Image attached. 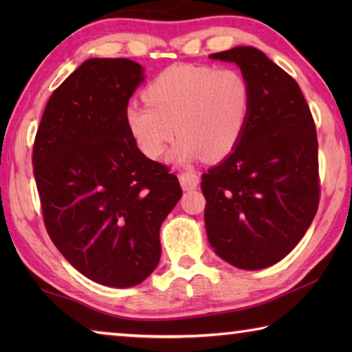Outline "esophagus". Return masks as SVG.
Returning <instances> with one entry per match:
<instances>
[{"instance_id": "esophagus-1", "label": "esophagus", "mask_w": 352, "mask_h": 352, "mask_svg": "<svg viewBox=\"0 0 352 352\" xmlns=\"http://www.w3.org/2000/svg\"><path fill=\"white\" fill-rule=\"evenodd\" d=\"M178 180H180L182 188L184 190H190V189H195L199 186L200 183V178L199 175L195 174L192 170H186V172H182L180 175H178Z\"/></svg>"}]
</instances>
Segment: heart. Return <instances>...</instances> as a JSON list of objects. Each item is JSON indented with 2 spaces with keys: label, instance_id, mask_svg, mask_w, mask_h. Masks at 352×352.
I'll return each instance as SVG.
<instances>
[{
  "label": "heart",
  "instance_id": "obj_1",
  "mask_svg": "<svg viewBox=\"0 0 352 352\" xmlns=\"http://www.w3.org/2000/svg\"><path fill=\"white\" fill-rule=\"evenodd\" d=\"M146 104L130 102L126 124L146 157L163 155L175 132L170 151L175 163L205 157L219 162L233 153L245 133L253 94L236 68L177 63L155 76L144 88Z\"/></svg>",
  "mask_w": 352,
  "mask_h": 352
}]
</instances>
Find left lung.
Here are the masks:
<instances>
[{
  "label": "left lung",
  "instance_id": "obj_1",
  "mask_svg": "<svg viewBox=\"0 0 352 352\" xmlns=\"http://www.w3.org/2000/svg\"><path fill=\"white\" fill-rule=\"evenodd\" d=\"M233 62L250 82L252 113L233 153L201 175L208 241L242 270L285 258L318 210V141L294 77L253 46L210 56Z\"/></svg>",
  "mask_w": 352,
  "mask_h": 352
}]
</instances>
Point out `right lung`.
Listing matches in <instances>:
<instances>
[{
	"label": "right lung",
	"instance_id": "1",
	"mask_svg": "<svg viewBox=\"0 0 352 352\" xmlns=\"http://www.w3.org/2000/svg\"><path fill=\"white\" fill-rule=\"evenodd\" d=\"M142 80L129 58H88L52 93L34 141L47 234L77 272L109 287H133L157 269L160 226L182 197L178 178L127 129Z\"/></svg>",
	"mask_w": 352,
	"mask_h": 352
}]
</instances>
